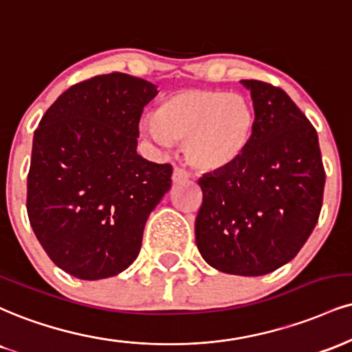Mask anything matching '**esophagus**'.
I'll return each instance as SVG.
<instances>
[{
	"label": "esophagus",
	"mask_w": 352,
	"mask_h": 352,
	"mask_svg": "<svg viewBox=\"0 0 352 352\" xmlns=\"http://www.w3.org/2000/svg\"><path fill=\"white\" fill-rule=\"evenodd\" d=\"M188 172L184 170V168L175 167L172 172V182L173 184H182V182H187L188 180Z\"/></svg>",
	"instance_id": "34e87169"
}]
</instances>
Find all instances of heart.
Segmentation results:
<instances>
[{"instance_id": "heart-1", "label": "heart", "mask_w": 352, "mask_h": 352, "mask_svg": "<svg viewBox=\"0 0 352 352\" xmlns=\"http://www.w3.org/2000/svg\"><path fill=\"white\" fill-rule=\"evenodd\" d=\"M152 141L185 142V155L201 172H221L244 157L256 129L245 96L219 90H188L165 98L142 121Z\"/></svg>"}]
</instances>
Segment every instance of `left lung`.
<instances>
[{
  "label": "left lung",
  "instance_id": "1",
  "mask_svg": "<svg viewBox=\"0 0 352 352\" xmlns=\"http://www.w3.org/2000/svg\"><path fill=\"white\" fill-rule=\"evenodd\" d=\"M251 91L256 129L244 157L203 175L195 239L219 272L257 277L297 256L315 230L324 168L318 134L280 88L241 80Z\"/></svg>",
  "mask_w": 352,
  "mask_h": 352
}]
</instances>
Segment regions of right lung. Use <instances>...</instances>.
Masks as SVG:
<instances>
[{
    "label": "right lung",
    "instance_id": "obj_1",
    "mask_svg": "<svg viewBox=\"0 0 352 352\" xmlns=\"http://www.w3.org/2000/svg\"><path fill=\"white\" fill-rule=\"evenodd\" d=\"M157 87L128 74L98 75L63 91L34 131L28 214L57 267L82 280L135 261L172 167L138 154L142 109Z\"/></svg>",
    "mask_w": 352,
    "mask_h": 352
}]
</instances>
